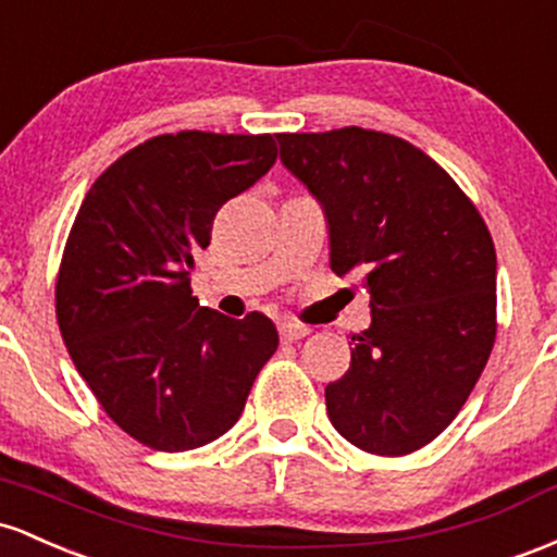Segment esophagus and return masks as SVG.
I'll list each match as a JSON object with an SVG mask.
<instances>
[{"mask_svg": "<svg viewBox=\"0 0 557 557\" xmlns=\"http://www.w3.org/2000/svg\"><path fill=\"white\" fill-rule=\"evenodd\" d=\"M278 334H281V342H297L310 334V326H302V323H295V321H281Z\"/></svg>", "mask_w": 557, "mask_h": 557, "instance_id": "34e87169", "label": "esophagus"}]
</instances>
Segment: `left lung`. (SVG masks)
I'll use <instances>...</instances> for the list:
<instances>
[{
    "label": "left lung",
    "mask_w": 557,
    "mask_h": 557,
    "mask_svg": "<svg viewBox=\"0 0 557 557\" xmlns=\"http://www.w3.org/2000/svg\"><path fill=\"white\" fill-rule=\"evenodd\" d=\"M276 139L326 215L331 271L371 295V326L326 386L331 423L366 453H416L460 413L495 345L490 228L445 168L399 136L347 126Z\"/></svg>",
    "instance_id": "1"
}]
</instances>
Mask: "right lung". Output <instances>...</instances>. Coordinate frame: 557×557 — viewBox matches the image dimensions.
Masks as SVG:
<instances>
[{
  "instance_id": "obj_1",
  "label": "right lung",
  "mask_w": 557,
  "mask_h": 557,
  "mask_svg": "<svg viewBox=\"0 0 557 557\" xmlns=\"http://www.w3.org/2000/svg\"><path fill=\"white\" fill-rule=\"evenodd\" d=\"M276 158L271 134H162L81 202L54 286L60 334L104 413L141 445L184 453L226 434L276 352L271 318L234 321L191 297L215 212Z\"/></svg>"
}]
</instances>
